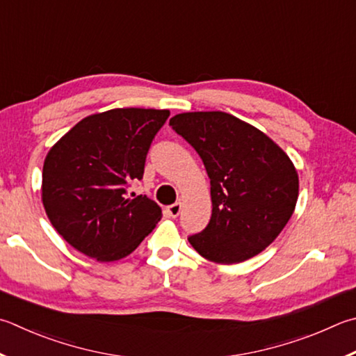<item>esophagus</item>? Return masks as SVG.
<instances>
[{
  "label": "esophagus",
  "instance_id": "1",
  "mask_svg": "<svg viewBox=\"0 0 356 356\" xmlns=\"http://www.w3.org/2000/svg\"><path fill=\"white\" fill-rule=\"evenodd\" d=\"M166 211L171 218H177L180 215V211H182V204L176 202V204H172L170 207H166Z\"/></svg>",
  "mask_w": 356,
  "mask_h": 356
}]
</instances>
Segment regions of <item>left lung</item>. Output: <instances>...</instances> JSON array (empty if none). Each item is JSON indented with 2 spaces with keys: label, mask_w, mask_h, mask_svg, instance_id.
I'll return each mask as SVG.
<instances>
[{
  "label": "left lung",
  "mask_w": 356,
  "mask_h": 356,
  "mask_svg": "<svg viewBox=\"0 0 356 356\" xmlns=\"http://www.w3.org/2000/svg\"><path fill=\"white\" fill-rule=\"evenodd\" d=\"M170 126L195 147L211 185L210 222L190 244L221 264L260 254L293 216L299 196V176L286 152L225 112L179 113Z\"/></svg>",
  "instance_id": "1"
}]
</instances>
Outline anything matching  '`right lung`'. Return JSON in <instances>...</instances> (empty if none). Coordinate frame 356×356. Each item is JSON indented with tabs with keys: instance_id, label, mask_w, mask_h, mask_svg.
I'll list each match as a JSON object with an SVG mask.
<instances>
[{
	"instance_id": "1",
	"label": "right lung",
	"mask_w": 356,
	"mask_h": 356,
	"mask_svg": "<svg viewBox=\"0 0 356 356\" xmlns=\"http://www.w3.org/2000/svg\"><path fill=\"white\" fill-rule=\"evenodd\" d=\"M168 116L156 108H112L86 116L51 147L42 202L76 250L98 261L121 260L156 227L160 207L147 196L129 197L126 188L143 177L146 154Z\"/></svg>"
}]
</instances>
